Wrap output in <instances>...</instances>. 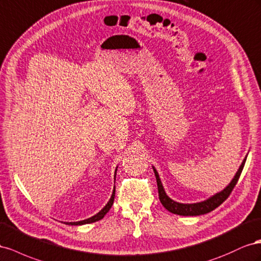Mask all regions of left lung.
<instances>
[{
  "label": "left lung",
  "instance_id": "8db88e82",
  "mask_svg": "<svg viewBox=\"0 0 261 261\" xmlns=\"http://www.w3.org/2000/svg\"><path fill=\"white\" fill-rule=\"evenodd\" d=\"M246 159H247V155L245 156V159L243 160L241 166L236 172L232 181H230L224 189L218 193H215V195L207 198L206 200L201 201V202H196V203H180V202H177V201H174L173 199H170L167 196V193L165 192V189L163 187V184L161 181L158 170H156L155 167L153 166V170L156 177V182H158L159 198H160L161 203L169 212L178 214V215H184V217H196V215H202L213 211L214 209H217L220 204L224 202V201L228 198L229 193L232 192L233 188L235 187V185L238 180V178H240L242 174V170L244 168Z\"/></svg>",
  "mask_w": 261,
  "mask_h": 261
}]
</instances>
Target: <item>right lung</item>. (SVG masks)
I'll return each instance as SVG.
<instances>
[{
    "label": "right lung",
    "mask_w": 261,
    "mask_h": 261,
    "mask_svg": "<svg viewBox=\"0 0 261 261\" xmlns=\"http://www.w3.org/2000/svg\"><path fill=\"white\" fill-rule=\"evenodd\" d=\"M118 168V167H117ZM117 168L115 170V180H116V174H117ZM115 192H116V187H114V190H113V195H111L109 201L107 202V204L102 207V209L98 212L96 213L95 215H93L92 218H88L86 220H82V221H77V222H66L65 224L68 225H84V224H89V223H94L96 221H99L101 220L103 217H105L106 213L110 210L111 205H113L114 203V200H115Z\"/></svg>",
    "instance_id": "1"
}]
</instances>
